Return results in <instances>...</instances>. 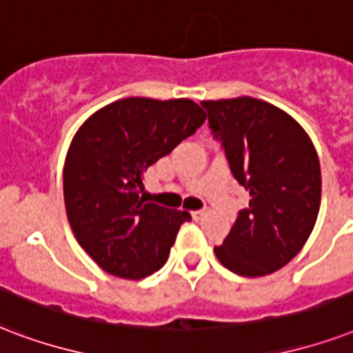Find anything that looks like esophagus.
<instances>
[{"instance_id":"1","label":"esophagus","mask_w":353,"mask_h":353,"mask_svg":"<svg viewBox=\"0 0 353 353\" xmlns=\"http://www.w3.org/2000/svg\"><path fill=\"white\" fill-rule=\"evenodd\" d=\"M207 214H209V209H200V211H192V219H194V220H201V219H205Z\"/></svg>"}]
</instances>
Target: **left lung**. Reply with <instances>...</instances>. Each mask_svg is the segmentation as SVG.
Wrapping results in <instances>:
<instances>
[{
    "label": "left lung",
    "mask_w": 353,
    "mask_h": 353,
    "mask_svg": "<svg viewBox=\"0 0 353 353\" xmlns=\"http://www.w3.org/2000/svg\"><path fill=\"white\" fill-rule=\"evenodd\" d=\"M201 105L233 176L250 190V207L214 254L239 276L276 272L303 248L319 216L316 150L305 129L268 101L241 96Z\"/></svg>",
    "instance_id": "left-lung-1"
}]
</instances>
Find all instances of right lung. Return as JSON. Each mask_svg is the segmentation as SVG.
<instances>
[{"instance_id":"add662e5","label":"right lung","mask_w":353,"mask_h":353,"mask_svg":"<svg viewBox=\"0 0 353 353\" xmlns=\"http://www.w3.org/2000/svg\"><path fill=\"white\" fill-rule=\"evenodd\" d=\"M203 122L192 99L123 98L77 129L64 161V207L79 246L105 272L142 279L166 263L190 212L148 203L142 181Z\"/></svg>"}]
</instances>
